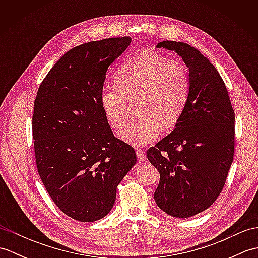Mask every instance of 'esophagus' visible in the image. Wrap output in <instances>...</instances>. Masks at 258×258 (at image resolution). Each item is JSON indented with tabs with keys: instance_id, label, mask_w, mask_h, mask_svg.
<instances>
[{
	"instance_id": "34e87169",
	"label": "esophagus",
	"mask_w": 258,
	"mask_h": 258,
	"mask_svg": "<svg viewBox=\"0 0 258 258\" xmlns=\"http://www.w3.org/2000/svg\"><path fill=\"white\" fill-rule=\"evenodd\" d=\"M136 154H138V158L140 162H145L146 161V155H145V152L143 150L139 149L138 151H136Z\"/></svg>"
}]
</instances>
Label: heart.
<instances>
[{"mask_svg": "<svg viewBox=\"0 0 258 258\" xmlns=\"http://www.w3.org/2000/svg\"><path fill=\"white\" fill-rule=\"evenodd\" d=\"M116 85L101 91V104L114 127L127 119L131 102L138 98V115L125 125L120 138L135 146L149 144L162 126L178 123L189 96V73L179 61L151 52H142L126 61L115 74Z\"/></svg>", "mask_w": 258, "mask_h": 258, "instance_id": "1", "label": "heart"}]
</instances>
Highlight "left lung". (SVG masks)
<instances>
[{
    "label": "left lung",
    "mask_w": 258,
    "mask_h": 258,
    "mask_svg": "<svg viewBox=\"0 0 258 258\" xmlns=\"http://www.w3.org/2000/svg\"><path fill=\"white\" fill-rule=\"evenodd\" d=\"M187 65L189 96L175 128L147 151L160 172L157 206L186 218L207 210L226 183L235 153V113L226 85L215 67L195 47L163 41Z\"/></svg>",
    "instance_id": "left-lung-1"
}]
</instances>
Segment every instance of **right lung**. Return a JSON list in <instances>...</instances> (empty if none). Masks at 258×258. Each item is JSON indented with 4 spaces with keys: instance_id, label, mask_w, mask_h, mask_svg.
Listing matches in <instances>:
<instances>
[{
    "instance_id": "1",
    "label": "right lung",
    "mask_w": 258,
    "mask_h": 258,
    "mask_svg": "<svg viewBox=\"0 0 258 258\" xmlns=\"http://www.w3.org/2000/svg\"><path fill=\"white\" fill-rule=\"evenodd\" d=\"M130 36L73 47L42 81L34 101L32 135L38 175L64 214L80 222L101 220L138 157L115 138L101 104L109 65Z\"/></svg>"
}]
</instances>
